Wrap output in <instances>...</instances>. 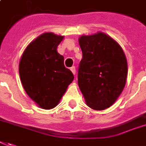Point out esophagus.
I'll list each match as a JSON object with an SVG mask.
<instances>
[{
  "mask_svg": "<svg viewBox=\"0 0 146 146\" xmlns=\"http://www.w3.org/2000/svg\"><path fill=\"white\" fill-rule=\"evenodd\" d=\"M71 71H72V73H73V75H76V69H75V67L74 66H73L72 68H71Z\"/></svg>",
  "mask_w": 146,
  "mask_h": 146,
  "instance_id": "34e87169",
  "label": "esophagus"
}]
</instances>
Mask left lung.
I'll use <instances>...</instances> for the list:
<instances>
[{"label":"left lung","instance_id":"left-lung-1","mask_svg":"<svg viewBox=\"0 0 146 146\" xmlns=\"http://www.w3.org/2000/svg\"><path fill=\"white\" fill-rule=\"evenodd\" d=\"M82 51L77 82L86 105L94 110L112 106L122 93L128 74L126 56L111 36L98 32L79 37Z\"/></svg>","mask_w":146,"mask_h":146}]
</instances>
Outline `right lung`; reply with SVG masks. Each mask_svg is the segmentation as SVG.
<instances>
[{"label": "right lung", "instance_id": "add662e5", "mask_svg": "<svg viewBox=\"0 0 146 146\" xmlns=\"http://www.w3.org/2000/svg\"><path fill=\"white\" fill-rule=\"evenodd\" d=\"M64 36L44 33L25 49L19 63V74L28 96L41 109L56 107L73 74L64 65V56L56 48Z\"/></svg>", "mask_w": 146, "mask_h": 146}]
</instances>
